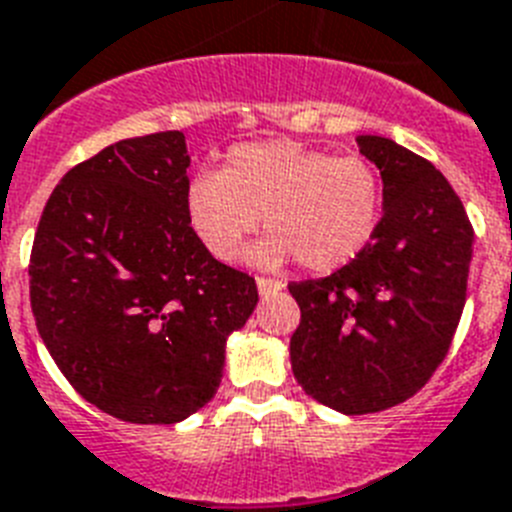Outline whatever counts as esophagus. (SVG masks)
I'll list each match as a JSON object with an SVG mask.
<instances>
[{
    "mask_svg": "<svg viewBox=\"0 0 512 512\" xmlns=\"http://www.w3.org/2000/svg\"><path fill=\"white\" fill-rule=\"evenodd\" d=\"M256 287H259L261 295H272V293H280V290H285V282L264 280V277H259V280H256Z\"/></svg>",
    "mask_w": 512,
    "mask_h": 512,
    "instance_id": "esophagus-1",
    "label": "esophagus"
}]
</instances>
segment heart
<instances>
[{"instance_id":"1","label":"heart","mask_w":512,"mask_h":512,"mask_svg":"<svg viewBox=\"0 0 512 512\" xmlns=\"http://www.w3.org/2000/svg\"><path fill=\"white\" fill-rule=\"evenodd\" d=\"M264 240L248 261L280 266L298 259L327 274L361 256L382 219V180L363 156H335L287 138L240 143L222 170H201L185 188V217L201 246L235 259L259 227Z\"/></svg>"}]
</instances>
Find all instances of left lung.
Instances as JSON below:
<instances>
[{"mask_svg": "<svg viewBox=\"0 0 512 512\" xmlns=\"http://www.w3.org/2000/svg\"><path fill=\"white\" fill-rule=\"evenodd\" d=\"M382 175V219L361 256L322 280L293 282L301 324L290 363L306 395L345 416L416 395L458 329L474 230L445 175L382 135H358Z\"/></svg>", "mask_w": 512, "mask_h": 512, "instance_id": "1", "label": "left lung"}]
</instances>
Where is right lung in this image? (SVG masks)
Segmentation results:
<instances>
[{"mask_svg":"<svg viewBox=\"0 0 512 512\" xmlns=\"http://www.w3.org/2000/svg\"><path fill=\"white\" fill-rule=\"evenodd\" d=\"M188 167L180 130L112 143L59 180L33 240L38 335L88 403L130 424L204 408L259 303L190 230Z\"/></svg>","mask_w":512,"mask_h":512,"instance_id":"1","label":"right lung"}]
</instances>
